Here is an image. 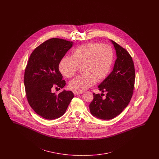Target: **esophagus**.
<instances>
[{"instance_id": "1", "label": "esophagus", "mask_w": 159, "mask_h": 159, "mask_svg": "<svg viewBox=\"0 0 159 159\" xmlns=\"http://www.w3.org/2000/svg\"><path fill=\"white\" fill-rule=\"evenodd\" d=\"M73 93H74V95H79V94L82 93V92H79L74 91V92H73Z\"/></svg>"}]
</instances>
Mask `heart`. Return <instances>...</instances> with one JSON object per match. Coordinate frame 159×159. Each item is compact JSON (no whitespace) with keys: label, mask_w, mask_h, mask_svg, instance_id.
I'll list each match as a JSON object with an SVG mask.
<instances>
[{"label":"heart","mask_w":159,"mask_h":159,"mask_svg":"<svg viewBox=\"0 0 159 159\" xmlns=\"http://www.w3.org/2000/svg\"><path fill=\"white\" fill-rule=\"evenodd\" d=\"M114 59L111 46L100 43H89L77 47L71 57L65 56L61 59L59 70L62 75L70 78L76 75L80 66L83 73L69 83L73 91L82 92L101 82L108 76Z\"/></svg>","instance_id":"b5f03b06"}]
</instances>
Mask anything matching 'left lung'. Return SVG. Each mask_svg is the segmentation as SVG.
I'll list each match as a JSON object with an SVG mask.
<instances>
[{
    "instance_id": "8db88e82",
    "label": "left lung",
    "mask_w": 159,
    "mask_h": 159,
    "mask_svg": "<svg viewBox=\"0 0 159 159\" xmlns=\"http://www.w3.org/2000/svg\"><path fill=\"white\" fill-rule=\"evenodd\" d=\"M116 50L117 59L111 73L98 86L99 90L106 92L93 95L89 104L91 113L102 120H110L121 113L132 98L135 79L134 64L128 52L111 40Z\"/></svg>"
}]
</instances>
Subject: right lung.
Returning a JSON list of instances; mask_svg holds the SVG:
<instances>
[{
  "instance_id": "right-lung-1",
  "label": "right lung",
  "mask_w": 159,
  "mask_h": 159,
  "mask_svg": "<svg viewBox=\"0 0 159 159\" xmlns=\"http://www.w3.org/2000/svg\"><path fill=\"white\" fill-rule=\"evenodd\" d=\"M73 45V42L64 39L47 40L33 51L26 66L24 80L27 101L32 109L46 119L60 117L74 97L71 91L63 90L58 95L51 91L66 85L59 63Z\"/></svg>"
}]
</instances>
